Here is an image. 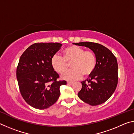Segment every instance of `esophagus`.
I'll return each instance as SVG.
<instances>
[{
	"label": "esophagus",
	"mask_w": 134,
	"mask_h": 134,
	"mask_svg": "<svg viewBox=\"0 0 134 134\" xmlns=\"http://www.w3.org/2000/svg\"><path fill=\"white\" fill-rule=\"evenodd\" d=\"M67 85H72V84H73V82H72V81H67Z\"/></svg>",
	"instance_id": "obj_1"
}]
</instances>
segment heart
I'll return each mask as SVG.
<instances>
[{
	"label": "heart",
	"mask_w": 134,
	"mask_h": 134,
	"mask_svg": "<svg viewBox=\"0 0 134 134\" xmlns=\"http://www.w3.org/2000/svg\"><path fill=\"white\" fill-rule=\"evenodd\" d=\"M53 69L58 73H62L71 63V70L64 72L62 75L63 80L74 81L80 79L82 75L87 77L94 71L96 64L94 54L90 51L75 45L68 47L63 51V57L54 55L51 58Z\"/></svg>",
	"instance_id": "b5f03b06"
}]
</instances>
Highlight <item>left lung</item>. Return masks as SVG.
I'll return each instance as SVG.
<instances>
[{
	"mask_svg": "<svg viewBox=\"0 0 134 134\" xmlns=\"http://www.w3.org/2000/svg\"><path fill=\"white\" fill-rule=\"evenodd\" d=\"M73 44L89 48L96 58L94 71L81 82L82 87L78 96L90 105L102 104L110 98L116 88L118 80L116 58L109 49L97 43L81 42Z\"/></svg>",
	"mask_w": 134,
	"mask_h": 134,
	"instance_id": "8db88e82",
	"label": "left lung"
}]
</instances>
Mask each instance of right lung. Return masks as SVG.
I'll return each mask as SVG.
<instances>
[{
  "instance_id": "right-lung-1",
  "label": "right lung",
  "mask_w": 134,
  "mask_h": 134,
  "mask_svg": "<svg viewBox=\"0 0 134 134\" xmlns=\"http://www.w3.org/2000/svg\"><path fill=\"white\" fill-rule=\"evenodd\" d=\"M62 45L58 42L35 43L20 57L16 69L18 85L22 96L32 107H50L60 97V86L67 84L64 80H57L59 75L51 63Z\"/></svg>"
}]
</instances>
